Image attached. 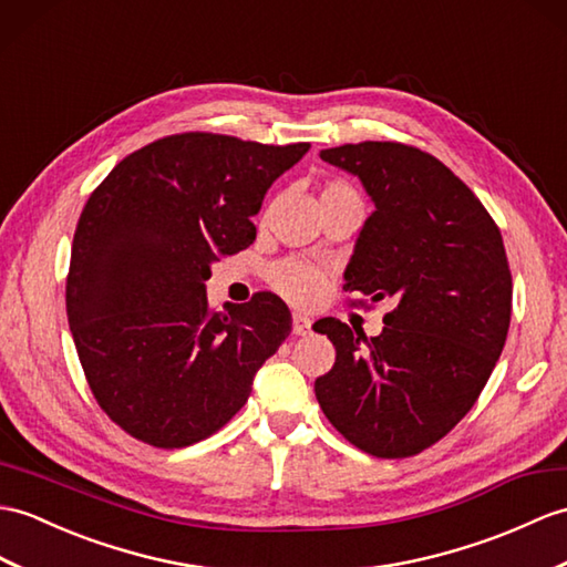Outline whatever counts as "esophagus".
Wrapping results in <instances>:
<instances>
[{"label":"esophagus","instance_id":"1","mask_svg":"<svg viewBox=\"0 0 567 567\" xmlns=\"http://www.w3.org/2000/svg\"><path fill=\"white\" fill-rule=\"evenodd\" d=\"M309 331H311V319H309V316L295 311L292 313V333L295 336H307Z\"/></svg>","mask_w":567,"mask_h":567}]
</instances>
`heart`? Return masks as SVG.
Instances as JSON below:
<instances>
[{"label":"heart","instance_id":"b5f03b06","mask_svg":"<svg viewBox=\"0 0 567 567\" xmlns=\"http://www.w3.org/2000/svg\"><path fill=\"white\" fill-rule=\"evenodd\" d=\"M328 195H354L358 197V193H354L343 181H328L321 197H328ZM268 280L282 297L295 301V305H311V301L319 299L321 287H323V275L313 266H309V262H301L295 258L272 266Z\"/></svg>","mask_w":567,"mask_h":567}]
</instances>
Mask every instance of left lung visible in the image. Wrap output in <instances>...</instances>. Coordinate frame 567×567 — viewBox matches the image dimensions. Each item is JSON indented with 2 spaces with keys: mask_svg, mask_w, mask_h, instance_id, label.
Masks as SVG:
<instances>
[{
  "mask_svg": "<svg viewBox=\"0 0 567 567\" xmlns=\"http://www.w3.org/2000/svg\"><path fill=\"white\" fill-rule=\"evenodd\" d=\"M358 176L374 213L346 268V292L391 299L384 331L367 338L321 319L333 370L313 391L331 425L379 458L440 442L491 379L512 316V272L497 224L462 178L401 142L323 150Z\"/></svg>",
  "mask_w": 567,
  "mask_h": 567,
  "instance_id": "8db88e82",
  "label": "left lung"
}]
</instances>
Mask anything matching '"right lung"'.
<instances>
[{"instance_id":"right-lung-1","label":"right lung","mask_w":567,"mask_h":567,"mask_svg":"<svg viewBox=\"0 0 567 567\" xmlns=\"http://www.w3.org/2000/svg\"><path fill=\"white\" fill-rule=\"evenodd\" d=\"M309 142L183 133L117 164L79 217L68 319L91 393L135 440L178 450L224 427L292 331L278 295L213 311L205 280L256 241L251 217Z\"/></svg>"}]
</instances>
